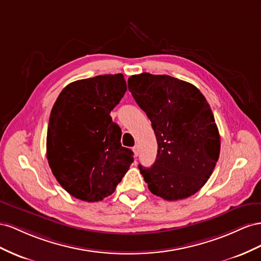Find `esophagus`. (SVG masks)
Returning <instances> with one entry per match:
<instances>
[{
  "label": "esophagus",
  "mask_w": 261,
  "mask_h": 261,
  "mask_svg": "<svg viewBox=\"0 0 261 261\" xmlns=\"http://www.w3.org/2000/svg\"><path fill=\"white\" fill-rule=\"evenodd\" d=\"M132 151H133V153H135V156H138V155H139V147H138V145L133 146Z\"/></svg>",
  "instance_id": "1"
}]
</instances>
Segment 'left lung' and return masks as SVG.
I'll use <instances>...</instances> for the list:
<instances>
[{
  "label": "left lung",
  "instance_id": "obj_1",
  "mask_svg": "<svg viewBox=\"0 0 261 261\" xmlns=\"http://www.w3.org/2000/svg\"><path fill=\"white\" fill-rule=\"evenodd\" d=\"M128 87L159 145L153 165H139L148 189L168 201L195 195L212 175L221 147L205 97L188 82L150 73L130 76Z\"/></svg>",
  "mask_w": 261,
  "mask_h": 261
}]
</instances>
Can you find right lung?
Returning <instances> with one entry per match:
<instances>
[{
    "mask_svg": "<svg viewBox=\"0 0 261 261\" xmlns=\"http://www.w3.org/2000/svg\"><path fill=\"white\" fill-rule=\"evenodd\" d=\"M126 92L122 74L66 85L52 107L47 159L58 182L74 198L96 202L113 195L129 170L133 152L121 146L113 110Z\"/></svg>",
    "mask_w": 261,
    "mask_h": 261,
    "instance_id": "add662e5",
    "label": "right lung"
}]
</instances>
